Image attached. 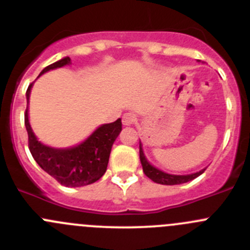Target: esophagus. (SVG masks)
I'll return each instance as SVG.
<instances>
[{"instance_id": "34e87169", "label": "esophagus", "mask_w": 250, "mask_h": 250, "mask_svg": "<svg viewBox=\"0 0 250 250\" xmlns=\"http://www.w3.org/2000/svg\"><path fill=\"white\" fill-rule=\"evenodd\" d=\"M135 121H137V117H135V115H133V113H125L122 117V123L125 125H134Z\"/></svg>"}]
</instances>
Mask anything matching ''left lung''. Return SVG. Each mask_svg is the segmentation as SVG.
<instances>
[{
	"label": "left lung",
	"mask_w": 250,
	"mask_h": 250,
	"mask_svg": "<svg viewBox=\"0 0 250 250\" xmlns=\"http://www.w3.org/2000/svg\"><path fill=\"white\" fill-rule=\"evenodd\" d=\"M139 155H140V162L143 166V170L145 173V175L147 178H150L151 180L155 181V183L161 184V185H179V184L188 183V181L193 180L197 176H200L206 169L200 170L197 173L193 174H188V175H174V174H168L160 170L158 168L153 167L152 165L148 163V161L146 160L145 155H144L143 151V145L141 143L139 144Z\"/></svg>",
	"instance_id": "1"
}]
</instances>
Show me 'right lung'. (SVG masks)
<instances>
[{
	"label": "right lung",
	"mask_w": 250,
	"mask_h": 250,
	"mask_svg": "<svg viewBox=\"0 0 250 250\" xmlns=\"http://www.w3.org/2000/svg\"><path fill=\"white\" fill-rule=\"evenodd\" d=\"M71 64L69 57L48 65L41 71L40 76L49 70ZM34 83L26 90V100L29 103L30 92ZM29 107L25 111V127L29 137V148L37 165L67 188H80L89 185L99 180L106 172L107 163L113 143L122 130L121 118L112 123L103 125L80 145L69 148H54L43 145L37 140L36 135L29 123Z\"/></svg>",
	"instance_id": "add662e5"
}]
</instances>
